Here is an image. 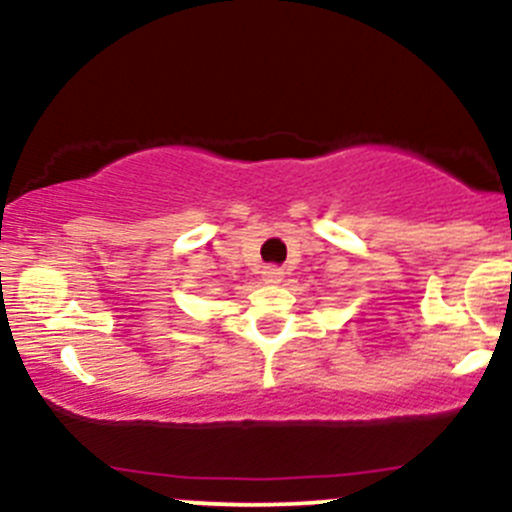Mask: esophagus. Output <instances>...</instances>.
I'll return each instance as SVG.
<instances>
[{
	"mask_svg": "<svg viewBox=\"0 0 512 512\" xmlns=\"http://www.w3.org/2000/svg\"><path fill=\"white\" fill-rule=\"evenodd\" d=\"M282 277H285V272L280 267H265L262 270V282H267V285H280Z\"/></svg>",
	"mask_w": 512,
	"mask_h": 512,
	"instance_id": "34e87169",
	"label": "esophagus"
}]
</instances>
